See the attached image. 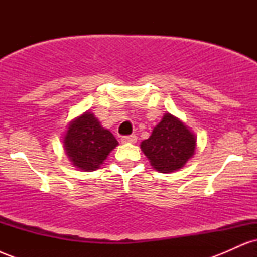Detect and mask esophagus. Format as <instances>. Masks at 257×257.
I'll list each match as a JSON object with an SVG mask.
<instances>
[{"label":"esophagus","mask_w":257,"mask_h":257,"mask_svg":"<svg viewBox=\"0 0 257 257\" xmlns=\"http://www.w3.org/2000/svg\"><path fill=\"white\" fill-rule=\"evenodd\" d=\"M137 139H138L137 135L132 134V135H125V137H122L120 140H122L123 144H134V143H137Z\"/></svg>","instance_id":"esophagus-1"}]
</instances>
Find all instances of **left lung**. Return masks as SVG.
Wrapping results in <instances>:
<instances>
[{"instance_id": "8db88e82", "label": "left lung", "mask_w": 257, "mask_h": 257, "mask_svg": "<svg viewBox=\"0 0 257 257\" xmlns=\"http://www.w3.org/2000/svg\"><path fill=\"white\" fill-rule=\"evenodd\" d=\"M197 139L190 129L173 114L166 113L153 128L151 137L141 143V151L159 173L181 169L192 158Z\"/></svg>"}]
</instances>
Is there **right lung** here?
<instances>
[{
    "label": "right lung",
    "mask_w": 257,
    "mask_h": 257,
    "mask_svg": "<svg viewBox=\"0 0 257 257\" xmlns=\"http://www.w3.org/2000/svg\"><path fill=\"white\" fill-rule=\"evenodd\" d=\"M63 143L73 166L85 172L99 169L118 145L112 133L102 128L96 117L88 111L70 122Z\"/></svg>",
    "instance_id": "right-lung-1"
}]
</instances>
